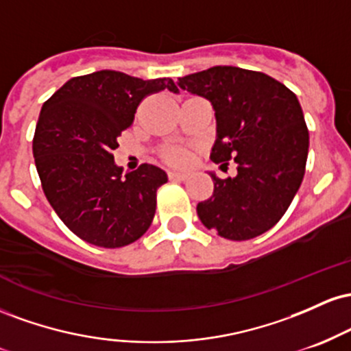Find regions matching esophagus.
Masks as SVG:
<instances>
[{
	"instance_id": "esophagus-1",
	"label": "esophagus",
	"mask_w": 351,
	"mask_h": 351,
	"mask_svg": "<svg viewBox=\"0 0 351 351\" xmlns=\"http://www.w3.org/2000/svg\"><path fill=\"white\" fill-rule=\"evenodd\" d=\"M168 178L173 181H184L188 178L186 173H176V171H170L168 173Z\"/></svg>"
}]
</instances>
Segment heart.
Here are the masks:
<instances>
[{"label": "heart", "mask_w": 351, "mask_h": 351, "mask_svg": "<svg viewBox=\"0 0 351 351\" xmlns=\"http://www.w3.org/2000/svg\"><path fill=\"white\" fill-rule=\"evenodd\" d=\"M163 158L165 162L170 163V165H175V167H184V165L189 163V152L186 148L183 147H171V148H167V150L163 152Z\"/></svg>", "instance_id": "obj_1"}]
</instances>
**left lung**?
<instances>
[{
	"label": "left lung",
	"mask_w": 351,
	"mask_h": 351,
	"mask_svg": "<svg viewBox=\"0 0 351 351\" xmlns=\"http://www.w3.org/2000/svg\"><path fill=\"white\" fill-rule=\"evenodd\" d=\"M216 112L215 163L237 165L234 178L211 175L213 196L196 206L201 223L229 241H247L276 226L305 175L308 128L297 95L279 80L232 66L178 79Z\"/></svg>",
	"instance_id": "left-lung-1"
}]
</instances>
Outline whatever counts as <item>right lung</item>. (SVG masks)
Segmentation results:
<instances>
[{
  "instance_id": "1",
  "label": "right lung",
  "mask_w": 351,
  "mask_h": 351,
  "mask_svg": "<svg viewBox=\"0 0 351 351\" xmlns=\"http://www.w3.org/2000/svg\"><path fill=\"white\" fill-rule=\"evenodd\" d=\"M165 88L180 92L170 77L97 71L67 80L44 102L33 138L36 170L52 209L86 243L123 247L150 228L167 173L143 163L122 175L112 152L140 102Z\"/></svg>"
}]
</instances>
